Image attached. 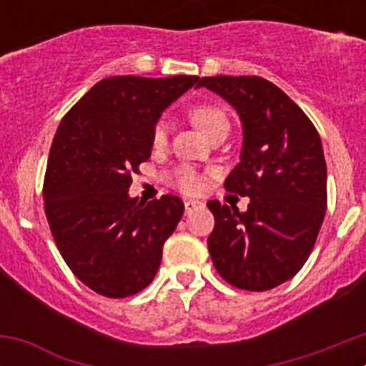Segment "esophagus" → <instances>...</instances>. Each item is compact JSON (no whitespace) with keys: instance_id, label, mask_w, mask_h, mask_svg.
<instances>
[{"instance_id":"1","label":"esophagus","mask_w":366,"mask_h":366,"mask_svg":"<svg viewBox=\"0 0 366 366\" xmlns=\"http://www.w3.org/2000/svg\"><path fill=\"white\" fill-rule=\"evenodd\" d=\"M199 205H202V203H199L198 199H185V212L189 214L190 211H194V209H196V207H199Z\"/></svg>"}]
</instances>
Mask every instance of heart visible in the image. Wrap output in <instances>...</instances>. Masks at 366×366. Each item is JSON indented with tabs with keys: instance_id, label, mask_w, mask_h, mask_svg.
Listing matches in <instances>:
<instances>
[{
	"instance_id": "1",
	"label": "heart",
	"mask_w": 366,
	"mask_h": 366,
	"mask_svg": "<svg viewBox=\"0 0 366 366\" xmlns=\"http://www.w3.org/2000/svg\"><path fill=\"white\" fill-rule=\"evenodd\" d=\"M189 117L192 122L198 126L203 134L211 137L218 130H229V115L227 112L218 104H211V102H199L194 104L189 109ZM168 141V124L164 121H159L154 126L152 132V144L155 148H163ZM170 185L176 187L177 190L187 194L199 192L203 187V176L196 170V168L189 167V164H181L176 167L170 172Z\"/></svg>"
}]
</instances>
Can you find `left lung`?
Here are the masks:
<instances>
[{
    "label": "left lung",
    "mask_w": 366,
    "mask_h": 366,
    "mask_svg": "<svg viewBox=\"0 0 366 366\" xmlns=\"http://www.w3.org/2000/svg\"><path fill=\"white\" fill-rule=\"evenodd\" d=\"M244 126L242 159L223 187L249 196L247 211L207 203L214 214L207 245L225 282L267 292L295 277L308 260L326 214V161L308 115L262 76H203Z\"/></svg>",
    "instance_id": "obj_1"
}]
</instances>
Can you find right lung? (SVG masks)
I'll list each match as a JSON object with an SVG mask.
<instances>
[{"instance_id":"obj_1","label":"right lung","mask_w":366,"mask_h":366,"mask_svg":"<svg viewBox=\"0 0 366 366\" xmlns=\"http://www.w3.org/2000/svg\"><path fill=\"white\" fill-rule=\"evenodd\" d=\"M198 80L109 76L58 126L44 177L45 216L69 269L99 295H135L159 269L185 205L172 194L139 202L128 189L150 157L161 112Z\"/></svg>"}]
</instances>
